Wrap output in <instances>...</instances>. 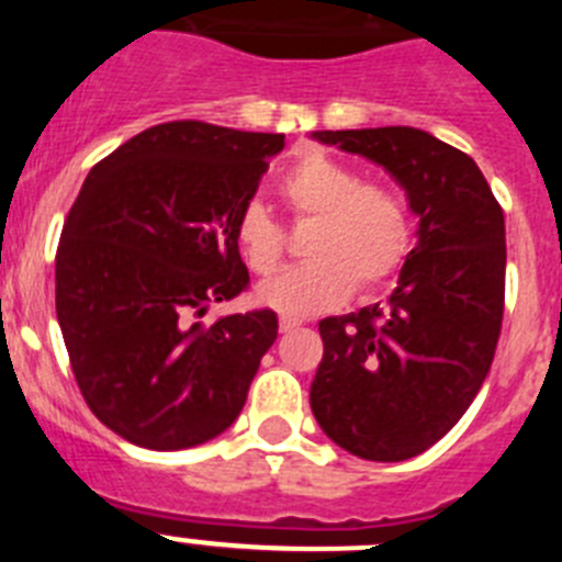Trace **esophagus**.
<instances>
[{"mask_svg":"<svg viewBox=\"0 0 562 562\" xmlns=\"http://www.w3.org/2000/svg\"><path fill=\"white\" fill-rule=\"evenodd\" d=\"M304 324V321H297V317H290V315H281V331H292V329H297V326Z\"/></svg>","mask_w":562,"mask_h":562,"instance_id":"esophagus-1","label":"esophagus"}]
</instances>
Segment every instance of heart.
Here are the masks:
<instances>
[{"instance_id": "1", "label": "heart", "mask_w": 562, "mask_h": 562, "mask_svg": "<svg viewBox=\"0 0 562 562\" xmlns=\"http://www.w3.org/2000/svg\"><path fill=\"white\" fill-rule=\"evenodd\" d=\"M281 200L295 222H312L304 265L258 286V301L286 315H315L351 295L376 292L411 252L408 202L385 182H362L349 162L324 151L304 154L281 177ZM236 247L256 276H270L286 256V233L265 205L247 202L233 222Z\"/></svg>"}]
</instances>
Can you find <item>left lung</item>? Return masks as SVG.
Listing matches in <instances>:
<instances>
[{
  "label": "left lung",
  "mask_w": 562,
  "mask_h": 562,
  "mask_svg": "<svg viewBox=\"0 0 562 562\" xmlns=\"http://www.w3.org/2000/svg\"><path fill=\"white\" fill-rule=\"evenodd\" d=\"M391 171L419 241L385 304L324 317L310 405L335 445L369 461L434 448L493 366L504 321V211L459 148L411 126L315 132Z\"/></svg>",
  "instance_id": "left-lung-1"
}]
</instances>
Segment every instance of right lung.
<instances>
[{
	"label": "right lung",
	"instance_id": "obj_1",
	"mask_svg": "<svg viewBox=\"0 0 562 562\" xmlns=\"http://www.w3.org/2000/svg\"><path fill=\"white\" fill-rule=\"evenodd\" d=\"M284 134L151 126L83 180L56 250V315L89 411L126 441L182 450L241 414L278 315L200 324L250 286L233 222Z\"/></svg>",
	"mask_w": 562,
	"mask_h": 562
}]
</instances>
